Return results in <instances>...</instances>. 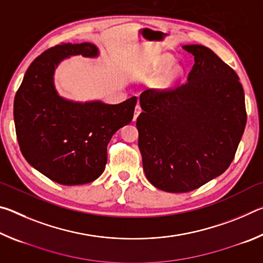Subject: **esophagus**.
Listing matches in <instances>:
<instances>
[{"label": "esophagus", "mask_w": 263, "mask_h": 263, "mask_svg": "<svg viewBox=\"0 0 263 263\" xmlns=\"http://www.w3.org/2000/svg\"><path fill=\"white\" fill-rule=\"evenodd\" d=\"M141 112V108H140V105L139 104H137L136 105V108H135V116H133V121H137V118H138V116H139V114Z\"/></svg>", "instance_id": "1"}]
</instances>
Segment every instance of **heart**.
<instances>
[{
  "label": "heart",
  "mask_w": 263,
  "mask_h": 263,
  "mask_svg": "<svg viewBox=\"0 0 263 263\" xmlns=\"http://www.w3.org/2000/svg\"><path fill=\"white\" fill-rule=\"evenodd\" d=\"M174 62H175L174 57H172L171 54H162L157 59L154 68L157 72H162V70L171 67ZM182 74H183V69H182L180 66H174V67H171V69L166 70V72H164L161 77L157 80L155 86L160 89L171 88L173 84H174L177 80L182 77Z\"/></svg>",
  "instance_id": "b5f03b06"
}]
</instances>
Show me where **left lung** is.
<instances>
[{
    "label": "left lung",
    "mask_w": 263,
    "mask_h": 263,
    "mask_svg": "<svg viewBox=\"0 0 263 263\" xmlns=\"http://www.w3.org/2000/svg\"><path fill=\"white\" fill-rule=\"evenodd\" d=\"M182 47L195 59L188 82L141 92L137 118L145 175L167 193H188L221 175L247 122L237 73L210 48Z\"/></svg>",
    "instance_id": "obj_1"
}]
</instances>
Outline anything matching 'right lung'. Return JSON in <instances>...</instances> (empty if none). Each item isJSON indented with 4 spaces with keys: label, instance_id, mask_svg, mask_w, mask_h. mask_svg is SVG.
<instances>
[{
    "label": "right lung",
    "instance_id": "right-lung-1",
    "mask_svg": "<svg viewBox=\"0 0 263 263\" xmlns=\"http://www.w3.org/2000/svg\"><path fill=\"white\" fill-rule=\"evenodd\" d=\"M99 54L90 43L48 48L29 66L16 92L14 119L21 152L57 183L78 185L99 179L105 169L110 139L133 118L136 96L106 104L99 100L75 102L57 91L54 72L62 60Z\"/></svg>",
    "mask_w": 263,
    "mask_h": 263
}]
</instances>
